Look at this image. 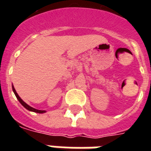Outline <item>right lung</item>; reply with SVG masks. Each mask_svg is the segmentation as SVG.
Masks as SVG:
<instances>
[{"mask_svg":"<svg viewBox=\"0 0 151 151\" xmlns=\"http://www.w3.org/2000/svg\"><path fill=\"white\" fill-rule=\"evenodd\" d=\"M12 88H13V91H14V93L15 96L17 97V99H18V100L19 102H20V104H21L23 107H24L25 108H27V110H29V111H34V112H37V113H44V112H46V111H43V110H38V109H35V108H32V107H31V106H29L28 104H27L26 103H25L22 99L20 97H19V95H18V93L16 92V91H15L14 87V86H12Z\"/></svg>","mask_w":151,"mask_h":151,"instance_id":"right-lung-1","label":"right lung"}]
</instances>
